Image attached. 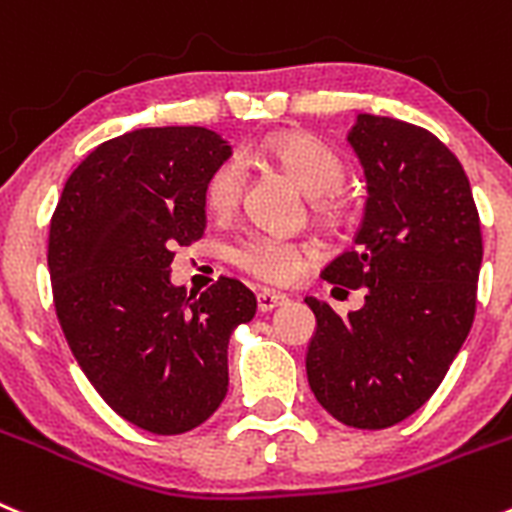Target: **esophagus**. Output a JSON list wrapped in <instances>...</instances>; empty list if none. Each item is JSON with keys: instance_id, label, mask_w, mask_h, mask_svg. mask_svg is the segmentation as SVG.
<instances>
[{"instance_id": "esophagus-1", "label": "esophagus", "mask_w": 512, "mask_h": 512, "mask_svg": "<svg viewBox=\"0 0 512 512\" xmlns=\"http://www.w3.org/2000/svg\"><path fill=\"white\" fill-rule=\"evenodd\" d=\"M283 303H288V298L280 293H270V290H260L257 293V308H260V313H270V310H275Z\"/></svg>"}]
</instances>
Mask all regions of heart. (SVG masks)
<instances>
[{"mask_svg":"<svg viewBox=\"0 0 512 512\" xmlns=\"http://www.w3.org/2000/svg\"><path fill=\"white\" fill-rule=\"evenodd\" d=\"M262 156L272 161L278 169H283L288 176H293L295 184L313 199V204L321 212H331V194H336L341 189L343 179H346V164H343V159L331 146L308 136V133L288 131L267 138L262 143ZM245 181L247 171L242 161H222L212 171L207 189H204L207 207L214 214L232 212L240 204ZM229 257H232L234 265L255 275L262 283L288 285L300 278V272L308 265L310 252L303 245H295V242H285L278 240V237H270V234L252 232L240 237L229 247Z\"/></svg>","mask_w":512,"mask_h":512,"instance_id":"b5f03b06","label":"heart"}]
</instances>
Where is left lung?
Returning <instances> with one entry per match:
<instances>
[{
    "instance_id": "obj_1",
    "label": "left lung",
    "mask_w": 512,
    "mask_h": 512,
    "mask_svg": "<svg viewBox=\"0 0 512 512\" xmlns=\"http://www.w3.org/2000/svg\"><path fill=\"white\" fill-rule=\"evenodd\" d=\"M348 143L364 166L356 247L321 272L366 288L341 318L323 300L305 371L318 404L356 429H386L437 391L475 321L480 214L465 169L427 128L358 113Z\"/></svg>"
}]
</instances>
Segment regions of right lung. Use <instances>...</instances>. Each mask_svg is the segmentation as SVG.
<instances>
[{
    "label": "right lung",
    "instance_id": "1",
    "mask_svg": "<svg viewBox=\"0 0 512 512\" xmlns=\"http://www.w3.org/2000/svg\"><path fill=\"white\" fill-rule=\"evenodd\" d=\"M232 148L209 128H138L93 148L50 222L57 321L105 404L151 434L207 422L227 396V346L257 300L219 278L171 283L176 245L207 227L204 189Z\"/></svg>",
    "mask_w": 512,
    "mask_h": 512
}]
</instances>
